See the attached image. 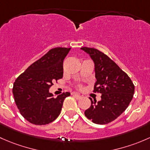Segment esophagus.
<instances>
[{
    "label": "esophagus",
    "instance_id": "esophagus-1",
    "mask_svg": "<svg viewBox=\"0 0 150 150\" xmlns=\"http://www.w3.org/2000/svg\"><path fill=\"white\" fill-rule=\"evenodd\" d=\"M72 95H73L76 98V99H78V100H79V99H80V98H81V95H79L78 93H76V92H73V93H72Z\"/></svg>",
    "mask_w": 150,
    "mask_h": 150
}]
</instances>
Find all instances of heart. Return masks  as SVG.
<instances>
[{
	"mask_svg": "<svg viewBox=\"0 0 150 150\" xmlns=\"http://www.w3.org/2000/svg\"><path fill=\"white\" fill-rule=\"evenodd\" d=\"M78 87H79V88H81V85H78Z\"/></svg>",
	"mask_w": 150,
	"mask_h": 150,
	"instance_id": "obj_1",
	"label": "heart"
}]
</instances>
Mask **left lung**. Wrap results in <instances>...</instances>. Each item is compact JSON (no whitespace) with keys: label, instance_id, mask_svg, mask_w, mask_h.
<instances>
[{"label":"left lung","instance_id":"left-lung-1","mask_svg":"<svg viewBox=\"0 0 150 150\" xmlns=\"http://www.w3.org/2000/svg\"><path fill=\"white\" fill-rule=\"evenodd\" d=\"M95 63L94 92L101 93V100H91V106L84 111L88 119L97 124H107L124 112L132 101L134 85L130 77L112 60L92 47H81Z\"/></svg>","mask_w":150,"mask_h":150}]
</instances>
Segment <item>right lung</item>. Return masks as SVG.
I'll return each mask as SVG.
<instances>
[{"mask_svg":"<svg viewBox=\"0 0 150 150\" xmlns=\"http://www.w3.org/2000/svg\"><path fill=\"white\" fill-rule=\"evenodd\" d=\"M71 48L55 47L49 50L19 75L13 86V95L20 113L29 123L45 125L55 121L61 113L64 92L53 98L49 89L64 74L63 63Z\"/></svg>","mask_w":150,"mask_h":150,"instance_id":"add662e5","label":"right lung"}]
</instances>
